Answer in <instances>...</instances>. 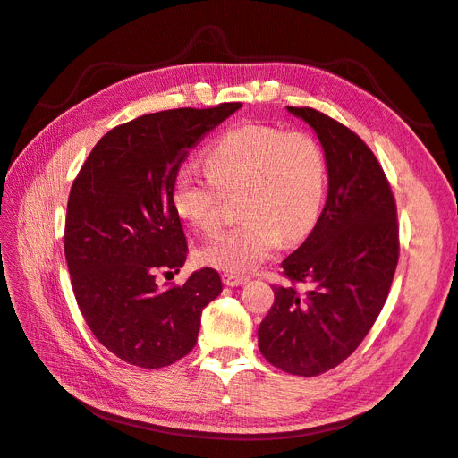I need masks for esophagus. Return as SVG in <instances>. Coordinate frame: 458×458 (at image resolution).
<instances>
[{
    "label": "esophagus",
    "mask_w": 458,
    "mask_h": 458,
    "mask_svg": "<svg viewBox=\"0 0 458 458\" xmlns=\"http://www.w3.org/2000/svg\"><path fill=\"white\" fill-rule=\"evenodd\" d=\"M222 280H225L226 286H240V284H245L248 283V276L245 275H233V273H225L222 275Z\"/></svg>",
    "instance_id": "obj_1"
}]
</instances>
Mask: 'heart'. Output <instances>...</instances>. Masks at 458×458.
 I'll list each match as a JSON object with an SVG mask.
<instances>
[{"instance_id":"heart-1","label":"heart","mask_w":458,"mask_h":458,"mask_svg":"<svg viewBox=\"0 0 458 458\" xmlns=\"http://www.w3.org/2000/svg\"><path fill=\"white\" fill-rule=\"evenodd\" d=\"M208 172L185 166L175 175L174 207L187 225L213 233L228 199L240 197L242 225L199 251L205 265L245 273L268 259L280 240L294 243L318 222L327 193L319 140L303 131L242 125L207 152Z\"/></svg>"}]
</instances>
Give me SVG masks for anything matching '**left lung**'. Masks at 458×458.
<instances>
[{"label": "left lung", "instance_id": "left-lung-1", "mask_svg": "<svg viewBox=\"0 0 458 458\" xmlns=\"http://www.w3.org/2000/svg\"><path fill=\"white\" fill-rule=\"evenodd\" d=\"M318 133L329 193L308 240L280 263L286 286L259 325V350L292 375L315 377L343 363L366 338L389 296L398 263L396 203L371 148L333 117L288 106ZM308 282L300 293L295 284Z\"/></svg>", "mask_w": 458, "mask_h": 458}]
</instances>
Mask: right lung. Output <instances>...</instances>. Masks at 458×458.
Listing matches in <instances>:
<instances>
[{
    "instance_id": "1",
    "label": "right lung",
    "mask_w": 458,
    "mask_h": 458,
    "mask_svg": "<svg viewBox=\"0 0 458 458\" xmlns=\"http://www.w3.org/2000/svg\"><path fill=\"white\" fill-rule=\"evenodd\" d=\"M240 102L145 114L104 135L69 191L64 250L79 310L120 360L166 368L197 344L201 311L222 292L215 268L158 286L187 257L174 182L190 150Z\"/></svg>"
}]
</instances>
